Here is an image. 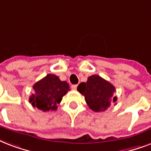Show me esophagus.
<instances>
[{
  "instance_id": "1",
  "label": "esophagus",
  "mask_w": 151,
  "mask_h": 151,
  "mask_svg": "<svg viewBox=\"0 0 151 151\" xmlns=\"http://www.w3.org/2000/svg\"><path fill=\"white\" fill-rule=\"evenodd\" d=\"M71 88H72V89H73V90H76L77 88H78V85H73V86H71Z\"/></svg>"
}]
</instances>
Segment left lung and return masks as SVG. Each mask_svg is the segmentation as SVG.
I'll return each instance as SVG.
<instances>
[{
	"instance_id": "obj_1",
	"label": "left lung",
	"mask_w": 151,
	"mask_h": 151,
	"mask_svg": "<svg viewBox=\"0 0 151 151\" xmlns=\"http://www.w3.org/2000/svg\"><path fill=\"white\" fill-rule=\"evenodd\" d=\"M78 91L85 96L88 106L96 112L105 111L117 101L116 96H113L114 86L98 75L88 77L86 82L78 86Z\"/></svg>"
}]
</instances>
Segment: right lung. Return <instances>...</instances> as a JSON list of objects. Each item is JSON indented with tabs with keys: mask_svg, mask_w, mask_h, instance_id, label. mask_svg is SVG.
Masks as SVG:
<instances>
[{
	"mask_svg": "<svg viewBox=\"0 0 151 151\" xmlns=\"http://www.w3.org/2000/svg\"><path fill=\"white\" fill-rule=\"evenodd\" d=\"M35 93L30 96L29 102L43 111H55L63 96L70 90L66 81H62L55 74H47L33 86Z\"/></svg>",
	"mask_w": 151,
	"mask_h": 151,
	"instance_id": "obj_1",
	"label": "right lung"
}]
</instances>
